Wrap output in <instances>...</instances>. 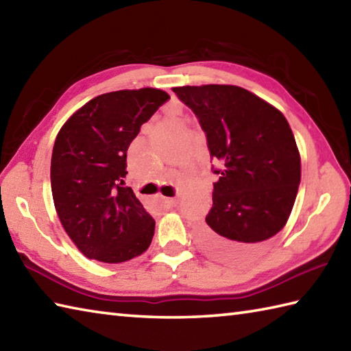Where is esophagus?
Returning a JSON list of instances; mask_svg holds the SVG:
<instances>
[{
    "mask_svg": "<svg viewBox=\"0 0 351 351\" xmlns=\"http://www.w3.org/2000/svg\"><path fill=\"white\" fill-rule=\"evenodd\" d=\"M161 202L164 207H175L178 204V199L176 197H161Z\"/></svg>",
    "mask_w": 351,
    "mask_h": 351,
    "instance_id": "esophagus-1",
    "label": "esophagus"
}]
</instances>
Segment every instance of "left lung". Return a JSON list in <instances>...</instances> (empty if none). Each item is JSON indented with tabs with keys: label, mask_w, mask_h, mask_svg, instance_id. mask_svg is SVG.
<instances>
[{
	"label": "left lung",
	"mask_w": 351,
	"mask_h": 351,
	"mask_svg": "<svg viewBox=\"0 0 351 351\" xmlns=\"http://www.w3.org/2000/svg\"><path fill=\"white\" fill-rule=\"evenodd\" d=\"M197 117L219 175L199 240L215 256L245 260L283 230L301 181L292 129L277 108L234 85L173 88Z\"/></svg>",
	"instance_id": "obj_1"
}]
</instances>
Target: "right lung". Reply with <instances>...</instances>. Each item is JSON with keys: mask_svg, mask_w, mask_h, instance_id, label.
<instances>
[{"mask_svg": "<svg viewBox=\"0 0 351 351\" xmlns=\"http://www.w3.org/2000/svg\"><path fill=\"white\" fill-rule=\"evenodd\" d=\"M170 99L155 88L97 95L56 136L51 191L59 221L88 258L121 263L149 248L155 221L125 184L129 144Z\"/></svg>", "mask_w": 351, "mask_h": 351, "instance_id": "right-lung-1", "label": "right lung"}]
</instances>
